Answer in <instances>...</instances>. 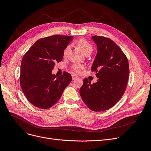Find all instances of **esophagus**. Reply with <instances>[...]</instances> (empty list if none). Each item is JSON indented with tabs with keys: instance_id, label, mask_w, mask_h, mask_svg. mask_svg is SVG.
I'll return each mask as SVG.
<instances>
[{
	"instance_id": "esophagus-1",
	"label": "esophagus",
	"mask_w": 151,
	"mask_h": 151,
	"mask_svg": "<svg viewBox=\"0 0 151 151\" xmlns=\"http://www.w3.org/2000/svg\"><path fill=\"white\" fill-rule=\"evenodd\" d=\"M77 78H78V77L76 75H72V79H73V80H75V79H76Z\"/></svg>"
}]
</instances>
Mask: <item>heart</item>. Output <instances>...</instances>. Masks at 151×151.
<instances>
[{"instance_id":"obj_1","label":"heart","mask_w":151,"mask_h":151,"mask_svg":"<svg viewBox=\"0 0 151 151\" xmlns=\"http://www.w3.org/2000/svg\"><path fill=\"white\" fill-rule=\"evenodd\" d=\"M77 45L79 47V48L81 50V51L85 55L87 53H90V52L91 53L93 51V47L91 45L90 43L84 39H81L79 40L77 42ZM70 47L69 45L67 46L65 48H64L63 51V56L64 57H66L68 56L70 51ZM83 68H84L83 66L79 64H74L72 66V69L76 73L79 72L81 69H83Z\"/></svg>"}]
</instances>
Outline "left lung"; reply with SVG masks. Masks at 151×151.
I'll list each match as a JSON object with an SVG mask.
<instances>
[{"label":"left lung","instance_id":"1","mask_svg":"<svg viewBox=\"0 0 151 151\" xmlns=\"http://www.w3.org/2000/svg\"><path fill=\"white\" fill-rule=\"evenodd\" d=\"M97 53L91 70L98 81L91 83L85 78L79 93L83 101L94 112L111 108L125 93L129 76L127 57L122 50L108 37L93 36Z\"/></svg>","mask_w":151,"mask_h":151}]
</instances>
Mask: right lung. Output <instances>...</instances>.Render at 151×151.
Returning a JSON list of instances; mask_svg holds the SVG:
<instances>
[{"mask_svg": "<svg viewBox=\"0 0 151 151\" xmlns=\"http://www.w3.org/2000/svg\"><path fill=\"white\" fill-rule=\"evenodd\" d=\"M73 37L53 35L40 39L23 57L21 88L29 101L38 108L47 109L54 106L72 80L66 72L58 76L51 72L55 63L62 61L63 51Z\"/></svg>", "mask_w": 151, "mask_h": 151, "instance_id": "add662e5", "label": "right lung"}]
</instances>
